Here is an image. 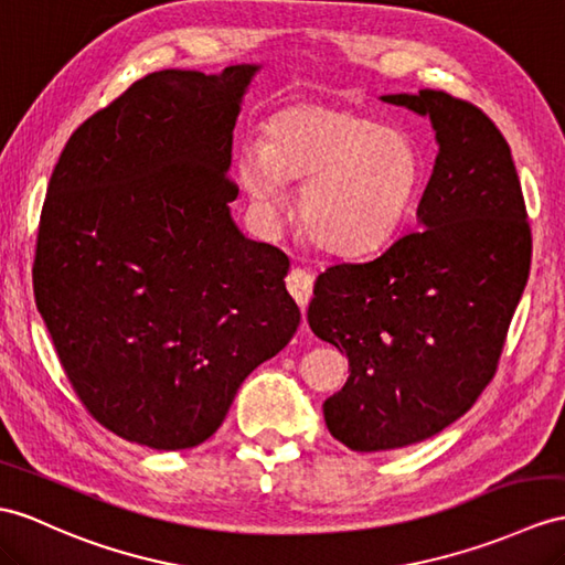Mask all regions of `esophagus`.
I'll return each instance as SVG.
<instances>
[{"label":"esophagus","mask_w":565,"mask_h":565,"mask_svg":"<svg viewBox=\"0 0 565 565\" xmlns=\"http://www.w3.org/2000/svg\"><path fill=\"white\" fill-rule=\"evenodd\" d=\"M285 282H287V290H290L297 305L305 309L309 305L311 292H313V275L305 268H292Z\"/></svg>","instance_id":"esophagus-1"}]
</instances>
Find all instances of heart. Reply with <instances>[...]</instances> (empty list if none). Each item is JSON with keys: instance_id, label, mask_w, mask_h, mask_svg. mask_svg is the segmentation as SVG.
Here are the masks:
<instances>
[{"instance_id": "1", "label": "heart", "mask_w": 565, "mask_h": 565, "mask_svg": "<svg viewBox=\"0 0 565 565\" xmlns=\"http://www.w3.org/2000/svg\"><path fill=\"white\" fill-rule=\"evenodd\" d=\"M237 170L260 211L282 205V179L305 182L301 223L333 252L374 246L401 225L422 179L412 136L352 107L297 103L266 124L264 143L239 150Z\"/></svg>"}]
</instances>
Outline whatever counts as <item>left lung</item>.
Here are the masks:
<instances>
[{
	"instance_id": "obj_1",
	"label": "left lung",
	"mask_w": 565,
	"mask_h": 565,
	"mask_svg": "<svg viewBox=\"0 0 565 565\" xmlns=\"http://www.w3.org/2000/svg\"><path fill=\"white\" fill-rule=\"evenodd\" d=\"M429 115L438 156L419 227L313 285L309 326L348 354L323 403L328 431L360 452L419 444L462 417L499 369L527 285L532 232L511 148L481 109L444 90L383 95Z\"/></svg>"
}]
</instances>
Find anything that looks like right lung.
Here are the masks:
<instances>
[{
    "label": "right lung",
    "instance_id": "add662e5",
    "mask_svg": "<svg viewBox=\"0 0 565 565\" xmlns=\"http://www.w3.org/2000/svg\"><path fill=\"white\" fill-rule=\"evenodd\" d=\"M254 64L162 68L66 141L40 213L33 292L88 415L194 448L299 326L290 258L232 223V129Z\"/></svg>",
    "mask_w": 565,
    "mask_h": 565
}]
</instances>
